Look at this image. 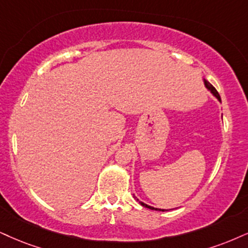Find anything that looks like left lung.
<instances>
[{"instance_id": "1", "label": "left lung", "mask_w": 248, "mask_h": 248, "mask_svg": "<svg viewBox=\"0 0 248 248\" xmlns=\"http://www.w3.org/2000/svg\"><path fill=\"white\" fill-rule=\"evenodd\" d=\"M204 85H206V87L208 88V90L212 92V93L214 94V95H215L216 97H217V99L221 101V96H219V94H218V92L216 91V88L213 86L212 84H210L209 81H207V80H204ZM137 201H139L138 199H137ZM139 203L141 204V206H143V207H146V208H149V209H153V210H161V209H157V208H154V207H151V206H148V204H146V203H143V202H141V201H139ZM162 212H164V209H162Z\"/></svg>"}]
</instances>
